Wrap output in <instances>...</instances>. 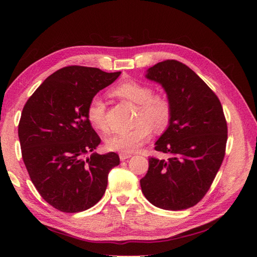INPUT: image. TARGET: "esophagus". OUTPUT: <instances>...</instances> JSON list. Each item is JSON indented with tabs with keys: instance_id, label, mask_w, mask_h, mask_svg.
Instances as JSON below:
<instances>
[{
	"instance_id": "1",
	"label": "esophagus",
	"mask_w": 257,
	"mask_h": 257,
	"mask_svg": "<svg viewBox=\"0 0 257 257\" xmlns=\"http://www.w3.org/2000/svg\"><path fill=\"white\" fill-rule=\"evenodd\" d=\"M132 157H133L132 154H125V152H120V154H119V158H120V160H121V161L127 160Z\"/></svg>"
}]
</instances>
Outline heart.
Returning a JSON list of instances; mask_svg holds the SVG:
<instances>
[{
    "mask_svg": "<svg viewBox=\"0 0 257 257\" xmlns=\"http://www.w3.org/2000/svg\"><path fill=\"white\" fill-rule=\"evenodd\" d=\"M112 94L122 99L137 103L134 128L108 136L106 144L109 149L129 154L137 150L150 138L152 127L163 130L170 122L171 101L166 95L154 94L151 87L136 80H124L113 87ZM87 118L95 128L106 129V103L99 95L94 96L87 107Z\"/></svg>",
    "mask_w": 257,
    "mask_h": 257,
    "instance_id": "1",
    "label": "heart"
}]
</instances>
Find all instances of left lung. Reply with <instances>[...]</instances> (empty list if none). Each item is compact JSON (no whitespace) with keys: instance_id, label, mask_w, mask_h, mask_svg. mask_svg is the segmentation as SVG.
I'll use <instances>...</instances> for the list:
<instances>
[{"instance_id":"left-lung-1","label":"left lung","mask_w":257,"mask_h":257,"mask_svg":"<svg viewBox=\"0 0 257 257\" xmlns=\"http://www.w3.org/2000/svg\"><path fill=\"white\" fill-rule=\"evenodd\" d=\"M146 78L165 89L172 114L155 144L169 158H150L141 191L160 209H189L205 195L224 158L227 125L223 108L210 87L174 59L148 68Z\"/></svg>"}]
</instances>
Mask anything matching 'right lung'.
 Masks as SVG:
<instances>
[{
  "mask_svg": "<svg viewBox=\"0 0 257 257\" xmlns=\"http://www.w3.org/2000/svg\"><path fill=\"white\" fill-rule=\"evenodd\" d=\"M121 72L67 66L43 81L22 111L19 138L33 184L47 203L66 213L94 206L105 193L108 174L119 165L114 152L89 157L100 144L87 107Z\"/></svg>",
  "mask_w": 257,
  "mask_h": 257,
  "instance_id": "obj_1",
  "label": "right lung"
}]
</instances>
